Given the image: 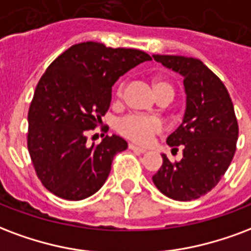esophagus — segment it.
<instances>
[{"mask_svg": "<svg viewBox=\"0 0 251 251\" xmlns=\"http://www.w3.org/2000/svg\"><path fill=\"white\" fill-rule=\"evenodd\" d=\"M129 149L133 150V151H137V153H146V149L140 148V146H135V145L133 144H129Z\"/></svg>", "mask_w": 251, "mask_h": 251, "instance_id": "34e87169", "label": "esophagus"}]
</instances>
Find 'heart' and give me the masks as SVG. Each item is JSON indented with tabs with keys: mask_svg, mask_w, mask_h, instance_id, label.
Instances as JSON below:
<instances>
[{
	"mask_svg": "<svg viewBox=\"0 0 251 251\" xmlns=\"http://www.w3.org/2000/svg\"><path fill=\"white\" fill-rule=\"evenodd\" d=\"M154 92L155 96L158 97L161 94H170L173 97V88L170 83L162 79H155L153 82ZM124 89L125 85L121 82L118 83L116 90L117 98H121L124 96ZM117 131L122 137H125L127 140L133 141L135 144L146 145L153 140L155 134H158L162 131V122L155 118V117L142 116V114H129L118 121L117 124Z\"/></svg>",
	"mask_w": 251,
	"mask_h": 251,
	"instance_id": "1",
	"label": "heart"
}]
</instances>
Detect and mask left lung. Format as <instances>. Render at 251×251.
I'll return each mask as SVG.
<instances>
[{
	"label": "left lung",
	"instance_id": "1",
	"mask_svg": "<svg viewBox=\"0 0 251 251\" xmlns=\"http://www.w3.org/2000/svg\"><path fill=\"white\" fill-rule=\"evenodd\" d=\"M183 77L186 111L169 135V146L182 148L179 162L162 154V166L153 176L159 192L176 201L205 196L220 182L234 157L238 122L227 89L202 61L183 55H153Z\"/></svg>",
	"mask_w": 251,
	"mask_h": 251
}]
</instances>
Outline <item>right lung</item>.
Wrapping results in <instances>:
<instances>
[{
  "label": "right lung",
  "instance_id": "right-lung-1",
  "mask_svg": "<svg viewBox=\"0 0 251 251\" xmlns=\"http://www.w3.org/2000/svg\"><path fill=\"white\" fill-rule=\"evenodd\" d=\"M150 59L142 50L88 41L69 48L49 65L27 113V150L37 177L50 193L79 201L101 189L114 155L127 144L113 134L88 146L86 134L109 110L117 79Z\"/></svg>",
  "mask_w": 251,
  "mask_h": 251
}]
</instances>
